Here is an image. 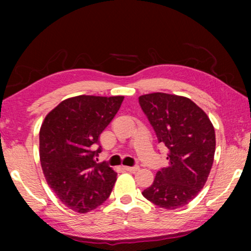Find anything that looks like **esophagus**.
<instances>
[{
  "label": "esophagus",
  "mask_w": 251,
  "mask_h": 251,
  "mask_svg": "<svg viewBox=\"0 0 251 251\" xmlns=\"http://www.w3.org/2000/svg\"><path fill=\"white\" fill-rule=\"evenodd\" d=\"M123 169L129 171V173H136V171L139 170L138 166H133V167H123Z\"/></svg>",
  "instance_id": "obj_1"
}]
</instances>
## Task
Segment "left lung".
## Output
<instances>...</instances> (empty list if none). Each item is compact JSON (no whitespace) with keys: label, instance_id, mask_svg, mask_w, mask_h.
Returning a JSON list of instances; mask_svg holds the SVG:
<instances>
[{"label":"left lung","instance_id":"8db88e82","mask_svg":"<svg viewBox=\"0 0 251 251\" xmlns=\"http://www.w3.org/2000/svg\"><path fill=\"white\" fill-rule=\"evenodd\" d=\"M139 105L168 149V167L156 173L143 195L173 210L197 197L210 174L216 149L215 129L208 115L186 97L155 92L139 97Z\"/></svg>","mask_w":251,"mask_h":251}]
</instances>
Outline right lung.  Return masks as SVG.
Here are the masks:
<instances>
[{
  "instance_id": "add662e5",
  "label": "right lung",
  "mask_w": 251,
  "mask_h": 251,
  "mask_svg": "<svg viewBox=\"0 0 251 251\" xmlns=\"http://www.w3.org/2000/svg\"><path fill=\"white\" fill-rule=\"evenodd\" d=\"M123 96H76L61 101L40 129V161L47 183L72 210L84 214L107 200L116 173L105 162L99 137L121 107Z\"/></svg>"
}]
</instances>
